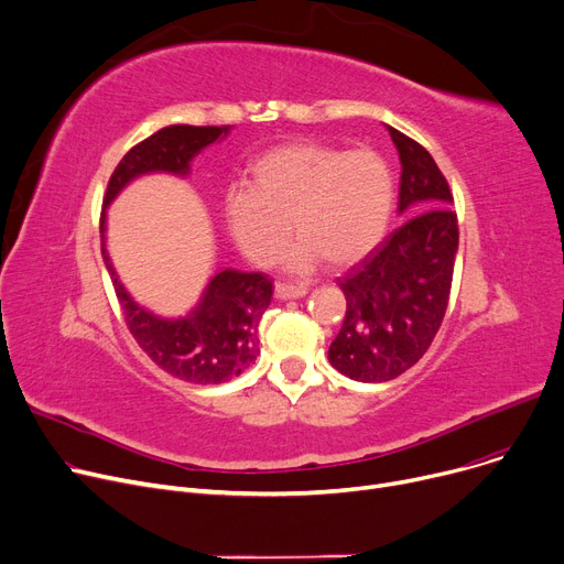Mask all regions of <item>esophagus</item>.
I'll return each mask as SVG.
<instances>
[{
  "mask_svg": "<svg viewBox=\"0 0 564 564\" xmlns=\"http://www.w3.org/2000/svg\"><path fill=\"white\" fill-rule=\"evenodd\" d=\"M308 292L306 285H294V283H276L274 294L276 299H299Z\"/></svg>",
  "mask_w": 564,
  "mask_h": 564,
  "instance_id": "1",
  "label": "esophagus"
}]
</instances>
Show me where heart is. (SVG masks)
I'll return each instance as SVG.
<instances>
[{"label": "heart", "mask_w": 564, "mask_h": 564, "mask_svg": "<svg viewBox=\"0 0 564 564\" xmlns=\"http://www.w3.org/2000/svg\"><path fill=\"white\" fill-rule=\"evenodd\" d=\"M249 174V185L224 197V219L238 249L262 268L281 258L290 218L302 236L292 268L308 270L322 258L347 268L383 240L394 210V172L371 149L290 142L258 156Z\"/></svg>", "instance_id": "b5f03b06"}]
</instances>
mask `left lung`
I'll use <instances>...</instances> for the list:
<instances>
[{"label": "left lung", "instance_id": "8db88e82", "mask_svg": "<svg viewBox=\"0 0 564 564\" xmlns=\"http://www.w3.org/2000/svg\"><path fill=\"white\" fill-rule=\"evenodd\" d=\"M401 161L399 213L412 215L337 279L347 296L328 362L360 383H386L415 365L442 326L458 251L454 195L426 149L388 127Z\"/></svg>", "mask_w": 564, "mask_h": 564}]
</instances>
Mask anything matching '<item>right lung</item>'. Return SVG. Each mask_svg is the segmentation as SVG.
<instances>
[{"label":"right lung","instance_id":"1","mask_svg":"<svg viewBox=\"0 0 564 564\" xmlns=\"http://www.w3.org/2000/svg\"><path fill=\"white\" fill-rule=\"evenodd\" d=\"M229 133V127L172 124L131 147L108 178L104 208L140 174L170 172L185 176L204 147ZM106 210H101V256L116 288L124 322L140 349L172 377L195 383H227L253 365L258 326L272 302V279L260 272L221 270L210 279L197 308L178 319H163L138 306L120 283L104 242Z\"/></svg>","mask_w":564,"mask_h":564}]
</instances>
